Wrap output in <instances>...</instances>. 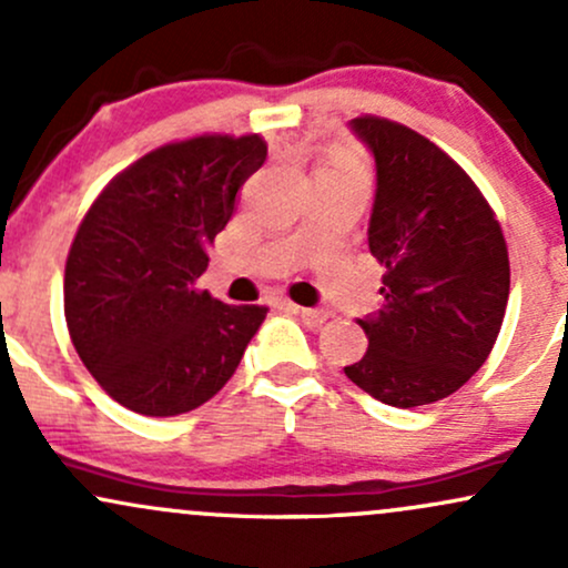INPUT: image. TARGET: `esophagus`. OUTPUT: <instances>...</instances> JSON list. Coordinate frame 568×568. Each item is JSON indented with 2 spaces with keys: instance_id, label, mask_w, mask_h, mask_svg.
I'll use <instances>...</instances> for the list:
<instances>
[{
  "instance_id": "34e87169",
  "label": "esophagus",
  "mask_w": 568,
  "mask_h": 568,
  "mask_svg": "<svg viewBox=\"0 0 568 568\" xmlns=\"http://www.w3.org/2000/svg\"><path fill=\"white\" fill-rule=\"evenodd\" d=\"M306 328H321V325L328 321V312L321 310V306H291Z\"/></svg>"
}]
</instances>
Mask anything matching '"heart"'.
I'll list each match as a JSON object with an SVG mask.
<instances>
[{
	"mask_svg": "<svg viewBox=\"0 0 568 568\" xmlns=\"http://www.w3.org/2000/svg\"><path fill=\"white\" fill-rule=\"evenodd\" d=\"M328 171H336V173H361V165H357L355 160H347V158H342V160H336L334 165L328 168Z\"/></svg>",
	"mask_w": 568,
	"mask_h": 568,
	"instance_id": "obj_1",
	"label": "heart"
}]
</instances>
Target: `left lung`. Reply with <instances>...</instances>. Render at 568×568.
<instances>
[{"mask_svg": "<svg viewBox=\"0 0 568 568\" xmlns=\"http://www.w3.org/2000/svg\"><path fill=\"white\" fill-rule=\"evenodd\" d=\"M349 130L376 165L368 247L387 272L382 310L357 321L366 355L344 374L387 406H427L470 382L497 342L507 245L480 189L433 141L379 116Z\"/></svg>", "mask_w": 568, "mask_h": 568, "instance_id": "obj_1", "label": "left lung"}]
</instances>
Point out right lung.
I'll return each mask as SVG.
<instances>
[{"mask_svg": "<svg viewBox=\"0 0 568 568\" xmlns=\"http://www.w3.org/2000/svg\"><path fill=\"white\" fill-rule=\"evenodd\" d=\"M266 160L262 135L154 149L98 194L71 243L63 312L77 355L143 416L194 410L232 379L266 306L197 291L207 247Z\"/></svg>", "mask_w": 568, "mask_h": 568, "instance_id": "add662e5", "label": "right lung"}]
</instances>
